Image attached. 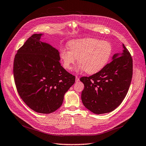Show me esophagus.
<instances>
[{"label":"esophagus","instance_id":"obj_1","mask_svg":"<svg viewBox=\"0 0 146 146\" xmlns=\"http://www.w3.org/2000/svg\"><path fill=\"white\" fill-rule=\"evenodd\" d=\"M75 80H76V82L80 81V78H79L78 76H76V78H75Z\"/></svg>","mask_w":146,"mask_h":146}]
</instances>
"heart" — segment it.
<instances>
[{
	"instance_id": "1",
	"label": "heart",
	"mask_w": 146,
	"mask_h": 146,
	"mask_svg": "<svg viewBox=\"0 0 146 146\" xmlns=\"http://www.w3.org/2000/svg\"><path fill=\"white\" fill-rule=\"evenodd\" d=\"M68 48H61L60 58L64 67L72 70L77 59L76 70L86 71L90 74H95L105 67L112 53L111 44L107 41L93 38L76 39L69 41Z\"/></svg>"
}]
</instances>
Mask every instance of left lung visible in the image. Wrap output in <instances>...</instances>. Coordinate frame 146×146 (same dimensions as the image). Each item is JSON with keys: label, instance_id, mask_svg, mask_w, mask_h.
Segmentation results:
<instances>
[{"label": "left lung", "instance_id": "obj_1", "mask_svg": "<svg viewBox=\"0 0 146 146\" xmlns=\"http://www.w3.org/2000/svg\"><path fill=\"white\" fill-rule=\"evenodd\" d=\"M122 46V52L115 54L112 61L100 72L80 78L84 85L82 102L94 114L114 111L128 92L132 79L133 60L128 49L123 44Z\"/></svg>", "mask_w": 146, "mask_h": 146}]
</instances>
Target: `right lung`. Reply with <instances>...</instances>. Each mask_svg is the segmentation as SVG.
Instances as JSON below:
<instances>
[{
	"label": "right lung",
	"instance_id": "add662e5",
	"mask_svg": "<svg viewBox=\"0 0 146 146\" xmlns=\"http://www.w3.org/2000/svg\"><path fill=\"white\" fill-rule=\"evenodd\" d=\"M43 35H32L18 49L13 75L24 102L36 112L50 114L61 106L75 76L61 66L58 50L40 41Z\"/></svg>",
	"mask_w": 146,
	"mask_h": 146
}]
</instances>
